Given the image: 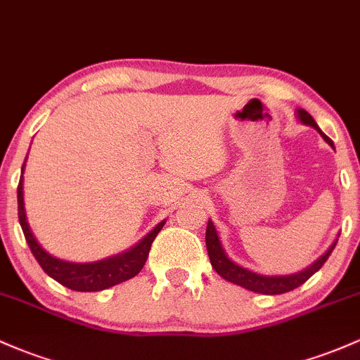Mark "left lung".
<instances>
[{
	"instance_id": "8db88e82",
	"label": "left lung",
	"mask_w": 360,
	"mask_h": 360,
	"mask_svg": "<svg viewBox=\"0 0 360 360\" xmlns=\"http://www.w3.org/2000/svg\"><path fill=\"white\" fill-rule=\"evenodd\" d=\"M297 118H299L304 125H311L312 129L318 130L321 137H323L324 141L335 149L333 141L323 134V130L319 129L318 123L314 122V118H312L307 111L297 110ZM335 245H336V240L333 242V245H331L330 249H328L326 252L318 259V261L312 262V264L309 266L307 269H304V271L295 273V274H283V276H266V274H259V273L250 271V269L247 268H242V266H238L237 262H233L226 256L225 249H223L221 245V240H219L218 237V231H216V228L212 225L211 219L207 221V228H206L207 256H210L211 266L214 268V271L221 278H225L226 281H231V283L250 290V292L264 293V295H278V293H285V292H290V290L300 287V285L305 283L312 274L319 271L321 266L328 261L330 254L333 252Z\"/></svg>"
}]
</instances>
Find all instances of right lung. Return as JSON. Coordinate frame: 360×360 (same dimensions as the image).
<instances>
[{"instance_id":"right-lung-1","label":"right lung","mask_w":360,"mask_h":360,"mask_svg":"<svg viewBox=\"0 0 360 360\" xmlns=\"http://www.w3.org/2000/svg\"><path fill=\"white\" fill-rule=\"evenodd\" d=\"M24 166H22V173H24ZM17 199L18 221H20L22 231H24L25 240L29 243L34 257L37 259V262H39V266L44 269L46 274H49L53 280H56L63 287L77 290V292H99V290L110 288L113 285L122 283V281L130 280L135 274H139V271L144 268L146 261H148L150 243H153L156 235L160 233L161 228L165 225V221L158 223L137 245L125 250V252L117 254V256L101 259V261L96 262H68L46 252L41 247V243L34 237L25 216L24 179L22 176L20 181H18Z\"/></svg>"}]
</instances>
